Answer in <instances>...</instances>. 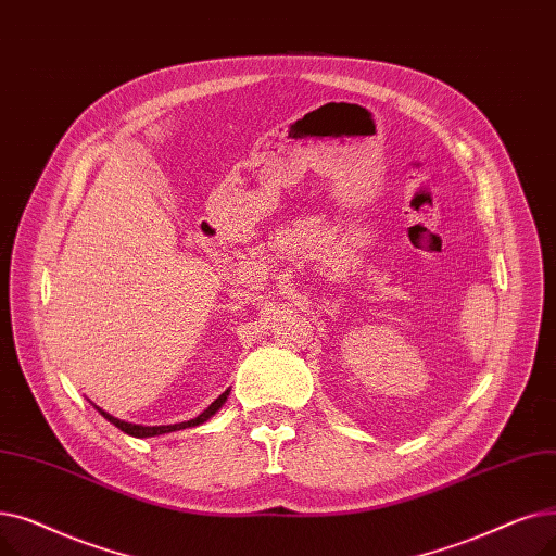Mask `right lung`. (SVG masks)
Wrapping results in <instances>:
<instances>
[{"label":"right lung","instance_id":"1","mask_svg":"<svg viewBox=\"0 0 556 556\" xmlns=\"http://www.w3.org/2000/svg\"><path fill=\"white\" fill-rule=\"evenodd\" d=\"M228 393H230V389H226L219 399L210 405L207 409H203L197 418H192V420H185V422H174V426H136V422H126V420H119V418H115V416H111L109 412H103L101 407H97V412L109 420V422H113L115 428H119L122 432H126V434H130V437H138V439H147V437H161V434H169V432H176V430H185V428H197V426H201V422H205L210 416H213L215 412H219L222 409V405L226 403V399H228Z\"/></svg>","mask_w":556,"mask_h":556}]
</instances>
